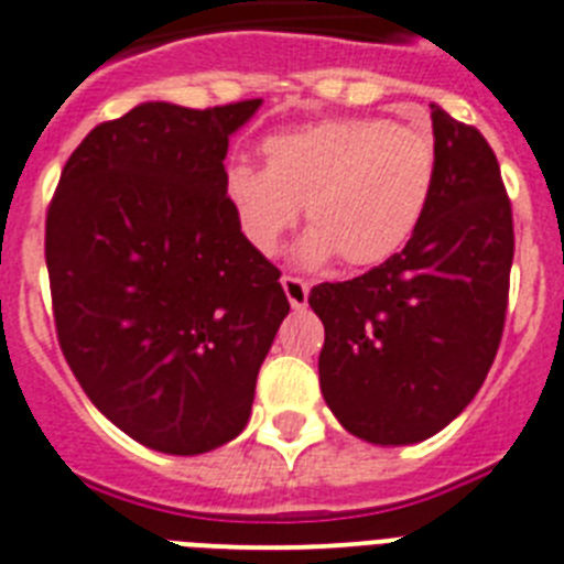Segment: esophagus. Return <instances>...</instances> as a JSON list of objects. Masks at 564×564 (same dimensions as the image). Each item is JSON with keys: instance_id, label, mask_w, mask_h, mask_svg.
Returning a JSON list of instances; mask_svg holds the SVG:
<instances>
[{"instance_id": "34e87169", "label": "esophagus", "mask_w": 564, "mask_h": 564, "mask_svg": "<svg viewBox=\"0 0 564 564\" xmlns=\"http://www.w3.org/2000/svg\"><path fill=\"white\" fill-rule=\"evenodd\" d=\"M281 283L286 297H290L292 310H304L306 301H310V283L301 281V278H292V274H283Z\"/></svg>"}]
</instances>
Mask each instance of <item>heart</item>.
Instances as JSON below:
<instances>
[{
	"label": "heart",
	"mask_w": 564,
	"mask_h": 564,
	"mask_svg": "<svg viewBox=\"0 0 564 564\" xmlns=\"http://www.w3.org/2000/svg\"><path fill=\"white\" fill-rule=\"evenodd\" d=\"M267 169L226 172V200L254 252L278 254L306 206L295 249L310 269L340 258L372 269L404 249L427 215L438 149L427 129L387 117H335L263 140Z\"/></svg>",
	"instance_id": "heart-1"
}]
</instances>
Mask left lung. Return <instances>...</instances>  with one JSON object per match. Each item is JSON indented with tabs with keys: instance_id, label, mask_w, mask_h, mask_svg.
<instances>
[{
	"instance_id": "obj_1",
	"label": "left lung",
	"mask_w": 564,
	"mask_h": 564,
	"mask_svg": "<svg viewBox=\"0 0 564 564\" xmlns=\"http://www.w3.org/2000/svg\"><path fill=\"white\" fill-rule=\"evenodd\" d=\"M438 177L413 240L381 267L318 283L321 392L340 427L381 447L424 442L485 384L499 349L513 215L494 149L430 106Z\"/></svg>"
}]
</instances>
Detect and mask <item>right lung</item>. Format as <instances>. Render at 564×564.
I'll return each instance as SVG.
<instances>
[{"label":"right lung","mask_w":564,"mask_h":564,"mask_svg":"<svg viewBox=\"0 0 564 564\" xmlns=\"http://www.w3.org/2000/svg\"><path fill=\"white\" fill-rule=\"evenodd\" d=\"M260 99L143 102L70 154L45 220L54 321L85 395L134 442L197 456L243 433L290 312L226 200L229 137Z\"/></svg>","instance_id":"obj_1"}]
</instances>
